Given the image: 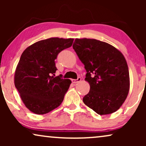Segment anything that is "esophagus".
<instances>
[{"label": "esophagus", "mask_w": 146, "mask_h": 146, "mask_svg": "<svg viewBox=\"0 0 146 146\" xmlns=\"http://www.w3.org/2000/svg\"><path fill=\"white\" fill-rule=\"evenodd\" d=\"M81 81V78L80 77H78V79L75 80V79H72V83L74 84H76V83H78L79 82Z\"/></svg>", "instance_id": "34e87169"}]
</instances>
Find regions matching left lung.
<instances>
[{
  "mask_svg": "<svg viewBox=\"0 0 146 146\" xmlns=\"http://www.w3.org/2000/svg\"><path fill=\"white\" fill-rule=\"evenodd\" d=\"M73 48L84 64L90 91L83 98L88 107L100 115L117 111L129 90L127 62L122 53L108 43L91 38H76Z\"/></svg>",
  "mask_w": 146,
  "mask_h": 146,
  "instance_id": "1",
  "label": "left lung"
}]
</instances>
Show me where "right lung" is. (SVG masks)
<instances>
[{
  "label": "right lung",
  "mask_w": 146,
  "mask_h": 146,
  "mask_svg": "<svg viewBox=\"0 0 146 146\" xmlns=\"http://www.w3.org/2000/svg\"><path fill=\"white\" fill-rule=\"evenodd\" d=\"M73 41L74 38H50L33 44L22 54L14 81L24 104L33 113L45 114L62 102L72 82L55 76V60Z\"/></svg>",
  "instance_id": "add662e5"
}]
</instances>
